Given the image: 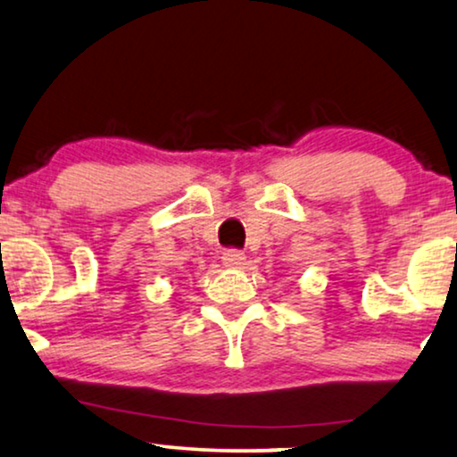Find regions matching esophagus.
I'll use <instances>...</instances> for the list:
<instances>
[{"instance_id":"obj_1","label":"esophagus","mask_w":457,"mask_h":457,"mask_svg":"<svg viewBox=\"0 0 457 457\" xmlns=\"http://www.w3.org/2000/svg\"><path fill=\"white\" fill-rule=\"evenodd\" d=\"M223 263L228 267H240L245 265L246 261V254L240 251V248H228V251H223Z\"/></svg>"}]
</instances>
